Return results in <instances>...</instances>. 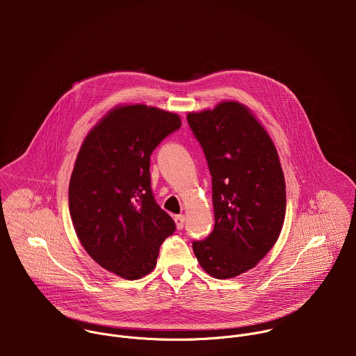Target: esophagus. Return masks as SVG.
I'll return each mask as SVG.
<instances>
[{"label": "esophagus", "instance_id": "1", "mask_svg": "<svg viewBox=\"0 0 356 356\" xmlns=\"http://www.w3.org/2000/svg\"><path fill=\"white\" fill-rule=\"evenodd\" d=\"M175 221H176V227H177V229H183V228H184L186 217H184L183 214H180V216H176V217H175Z\"/></svg>", "mask_w": 356, "mask_h": 356}]
</instances>
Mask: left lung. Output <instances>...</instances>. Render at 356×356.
<instances>
[{"instance_id":"left-lung-1","label":"left lung","mask_w":356,"mask_h":356,"mask_svg":"<svg viewBox=\"0 0 356 356\" xmlns=\"http://www.w3.org/2000/svg\"><path fill=\"white\" fill-rule=\"evenodd\" d=\"M188 127L211 173L214 229L193 241L209 275L235 277L255 266L279 238L286 214V184L276 147L243 106L225 101L190 113Z\"/></svg>"}]
</instances>
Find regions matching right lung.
<instances>
[{"label": "right lung", "mask_w": 356, "mask_h": 356, "mask_svg": "<svg viewBox=\"0 0 356 356\" xmlns=\"http://www.w3.org/2000/svg\"><path fill=\"white\" fill-rule=\"evenodd\" d=\"M179 115L142 104L113 110L91 129L69 184V210L88 255L129 280L156 266L162 242L176 231L150 187V155Z\"/></svg>", "instance_id": "right-lung-1"}]
</instances>
